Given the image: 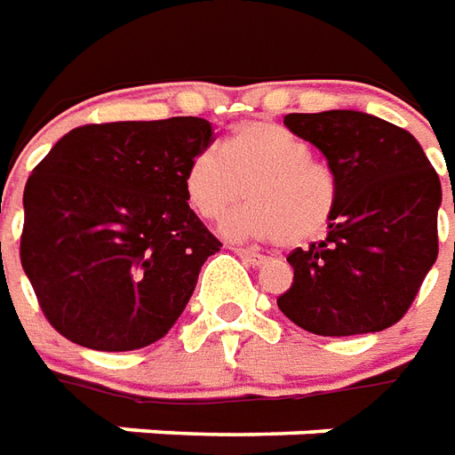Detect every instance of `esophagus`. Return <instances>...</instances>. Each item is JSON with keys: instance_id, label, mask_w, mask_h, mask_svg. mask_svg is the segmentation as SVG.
<instances>
[{"instance_id": "obj_1", "label": "esophagus", "mask_w": 455, "mask_h": 455, "mask_svg": "<svg viewBox=\"0 0 455 455\" xmlns=\"http://www.w3.org/2000/svg\"><path fill=\"white\" fill-rule=\"evenodd\" d=\"M235 254L244 259L247 264H252V267H259V264L267 262V257L259 252H254V250H244V247H235Z\"/></svg>"}]
</instances>
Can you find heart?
Masks as SVG:
<instances>
[{
  "instance_id": "b5f03b06",
  "label": "heart",
  "mask_w": 455,
  "mask_h": 455,
  "mask_svg": "<svg viewBox=\"0 0 455 455\" xmlns=\"http://www.w3.org/2000/svg\"><path fill=\"white\" fill-rule=\"evenodd\" d=\"M186 198L205 220H222L244 196L252 201L225 222L235 240L304 244L323 233L336 211V176L294 132L269 119L237 124L225 151H196L183 173Z\"/></svg>"
}]
</instances>
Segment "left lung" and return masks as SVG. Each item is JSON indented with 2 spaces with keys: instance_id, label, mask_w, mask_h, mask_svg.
Segmentation results:
<instances>
[{
  "instance_id": "1",
  "label": "left lung",
  "mask_w": 455,
  "mask_h": 455,
  "mask_svg": "<svg viewBox=\"0 0 455 455\" xmlns=\"http://www.w3.org/2000/svg\"><path fill=\"white\" fill-rule=\"evenodd\" d=\"M284 124L323 154L338 196L325 240L286 257L294 284L276 306L315 336L385 331L436 262L439 176L407 130L375 115L294 112Z\"/></svg>"
}]
</instances>
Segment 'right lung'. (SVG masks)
Here are the masks:
<instances>
[{
  "instance_id": "right-lung-1",
  "label": "right lung",
  "mask_w": 455,
  "mask_h": 455,
  "mask_svg": "<svg viewBox=\"0 0 455 455\" xmlns=\"http://www.w3.org/2000/svg\"><path fill=\"white\" fill-rule=\"evenodd\" d=\"M211 144L201 117L85 124L31 171L21 267L60 336L124 353L179 321L220 250L183 191L186 164Z\"/></svg>"
}]
</instances>
